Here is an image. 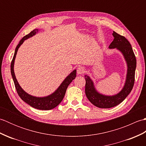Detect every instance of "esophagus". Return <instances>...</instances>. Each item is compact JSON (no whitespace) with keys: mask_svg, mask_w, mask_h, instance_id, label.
<instances>
[{"mask_svg":"<svg viewBox=\"0 0 146 146\" xmlns=\"http://www.w3.org/2000/svg\"><path fill=\"white\" fill-rule=\"evenodd\" d=\"M85 73V68H83L82 66H80L77 68V73H78V75H82V74Z\"/></svg>","mask_w":146,"mask_h":146,"instance_id":"34e87169","label":"esophagus"}]
</instances>
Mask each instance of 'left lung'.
<instances>
[{
  "mask_svg": "<svg viewBox=\"0 0 146 146\" xmlns=\"http://www.w3.org/2000/svg\"><path fill=\"white\" fill-rule=\"evenodd\" d=\"M112 35L114 39L108 46V48H116L119 50L124 58L127 67L125 82L122 89L114 95H103L96 90L94 83L90 77L86 75L85 76L86 97L93 105L102 108H109L120 104L131 93L134 84L136 58L131 44L125 37L115 31L113 32Z\"/></svg>",
  "mask_w": 146,
  "mask_h": 146,
  "instance_id": "obj_1",
  "label": "left lung"
}]
</instances>
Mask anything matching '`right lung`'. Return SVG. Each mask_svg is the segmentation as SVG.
Returning a JSON list of instances; mask_svg holds the SVG:
<instances>
[{"mask_svg": "<svg viewBox=\"0 0 146 146\" xmlns=\"http://www.w3.org/2000/svg\"><path fill=\"white\" fill-rule=\"evenodd\" d=\"M39 31L38 29H34L33 31L31 32L29 35H27L23 37L21 41H19L16 48L15 49L14 55L11 64V72L12 79L15 85V87L16 88V90L19 96L24 102H25L26 104L29 105L31 107H32L36 109L43 110H48L52 109V108L57 107L58 105L61 103V102L63 100L64 97L65 93H66V89L68 85L70 84V83L75 78L76 76V70H73L72 72L68 75L66 78H65L63 82L61 83V85L59 86V87L56 90L51 94V95L46 96L43 97H38L35 96L27 94L24 90L21 88V86L19 84L17 80L15 77L14 66V61L15 57L19 48L23 44L25 40L29 38H31L33 36H35L36 33Z\"/></svg>", "mask_w": 146, "mask_h": 146, "instance_id": "add662e5", "label": "right lung"}]
</instances>
